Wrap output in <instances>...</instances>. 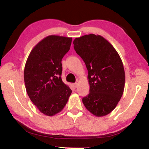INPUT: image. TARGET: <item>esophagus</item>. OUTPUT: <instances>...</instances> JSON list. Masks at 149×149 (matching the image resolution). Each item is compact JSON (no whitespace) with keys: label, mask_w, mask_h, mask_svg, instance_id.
Here are the masks:
<instances>
[{"label":"esophagus","mask_w":149,"mask_h":149,"mask_svg":"<svg viewBox=\"0 0 149 149\" xmlns=\"http://www.w3.org/2000/svg\"><path fill=\"white\" fill-rule=\"evenodd\" d=\"M74 87L75 88H77V86H78V83L77 82H75L74 84Z\"/></svg>","instance_id":"34e87169"}]
</instances>
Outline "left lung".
Wrapping results in <instances>:
<instances>
[{
    "label": "left lung",
    "mask_w": 149,
    "mask_h": 149,
    "mask_svg": "<svg viewBox=\"0 0 149 149\" xmlns=\"http://www.w3.org/2000/svg\"><path fill=\"white\" fill-rule=\"evenodd\" d=\"M74 47L88 70L90 93L82 98L92 114H109L121 99L124 91L125 72L118 53L109 42L93 33L76 38Z\"/></svg>",
    "instance_id": "8db88e82"
}]
</instances>
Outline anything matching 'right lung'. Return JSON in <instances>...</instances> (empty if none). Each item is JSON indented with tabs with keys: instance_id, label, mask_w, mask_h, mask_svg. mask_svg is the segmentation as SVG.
Wrapping results in <instances>:
<instances>
[{
	"instance_id": "obj_1",
	"label": "right lung",
	"mask_w": 149,
	"mask_h": 149,
	"mask_svg": "<svg viewBox=\"0 0 149 149\" xmlns=\"http://www.w3.org/2000/svg\"><path fill=\"white\" fill-rule=\"evenodd\" d=\"M72 38L48 36L29 54L24 82L31 101L42 113L53 116L66 105L72 90L62 81L61 61L70 49Z\"/></svg>"
}]
</instances>
